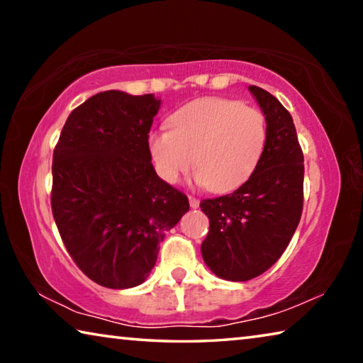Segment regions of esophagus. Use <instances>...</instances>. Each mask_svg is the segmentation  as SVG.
Wrapping results in <instances>:
<instances>
[{
    "mask_svg": "<svg viewBox=\"0 0 363 363\" xmlns=\"http://www.w3.org/2000/svg\"><path fill=\"white\" fill-rule=\"evenodd\" d=\"M189 203H190V208H194V210H196V208L200 206V200L195 199V196H189Z\"/></svg>",
    "mask_w": 363,
    "mask_h": 363,
    "instance_id": "34e87169",
    "label": "esophagus"
}]
</instances>
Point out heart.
Returning <instances> with one entry per match:
<instances>
[{"instance_id":"b5f03b06","label":"heart","mask_w":363,"mask_h":363,"mask_svg":"<svg viewBox=\"0 0 363 363\" xmlns=\"http://www.w3.org/2000/svg\"><path fill=\"white\" fill-rule=\"evenodd\" d=\"M168 125L169 130L149 134L147 147L157 173L169 184L195 164V179L211 192H232L253 176L266 149L264 113L227 97L189 102Z\"/></svg>"}]
</instances>
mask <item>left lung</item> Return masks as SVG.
<instances>
[{"mask_svg":"<svg viewBox=\"0 0 363 363\" xmlns=\"http://www.w3.org/2000/svg\"><path fill=\"white\" fill-rule=\"evenodd\" d=\"M267 121V140L253 176L235 192L201 200L210 232L201 256L213 274L247 281L284 255L303 213L304 157L296 128L277 97L248 86Z\"/></svg>","mask_w":363,"mask_h":363,"instance_id":"8db88e82","label":"left lung"}]
</instances>
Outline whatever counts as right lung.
<instances>
[{
  "label": "right lung",
  "instance_id": "obj_1",
  "mask_svg": "<svg viewBox=\"0 0 363 363\" xmlns=\"http://www.w3.org/2000/svg\"><path fill=\"white\" fill-rule=\"evenodd\" d=\"M162 101L104 91L69 115L52 155V216L84 275L113 290L138 286L189 200L160 179L147 147Z\"/></svg>",
  "mask_w": 363,
  "mask_h": 363
}]
</instances>
